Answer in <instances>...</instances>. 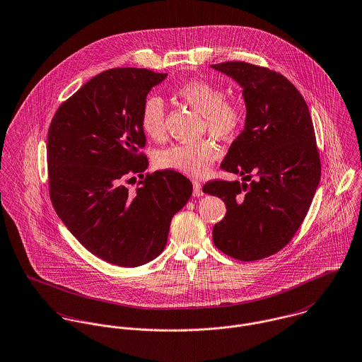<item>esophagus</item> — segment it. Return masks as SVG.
<instances>
[{
	"instance_id": "34e87169",
	"label": "esophagus",
	"mask_w": 362,
	"mask_h": 362,
	"mask_svg": "<svg viewBox=\"0 0 362 362\" xmlns=\"http://www.w3.org/2000/svg\"><path fill=\"white\" fill-rule=\"evenodd\" d=\"M192 185H194V197H202L204 195V191H202V185L201 182L198 181H192Z\"/></svg>"
}]
</instances>
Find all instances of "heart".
I'll return each mask as SVG.
<instances>
[{
  "instance_id": "1",
  "label": "heart",
  "mask_w": 362,
  "mask_h": 362,
  "mask_svg": "<svg viewBox=\"0 0 362 362\" xmlns=\"http://www.w3.org/2000/svg\"><path fill=\"white\" fill-rule=\"evenodd\" d=\"M177 96L202 114L204 127L214 136L227 139L235 135L243 124V110L238 104L224 99L221 88L205 81H189L177 89ZM165 107L161 98L152 95L141 108V127L146 136L158 141L164 136ZM220 156L217 145L210 139L194 144H175L158 151L155 164L191 177H201L210 170Z\"/></svg>"
}]
</instances>
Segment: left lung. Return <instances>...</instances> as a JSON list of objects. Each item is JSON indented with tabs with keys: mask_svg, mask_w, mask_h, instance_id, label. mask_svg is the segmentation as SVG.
<instances>
[{
	"mask_svg": "<svg viewBox=\"0 0 362 362\" xmlns=\"http://www.w3.org/2000/svg\"><path fill=\"white\" fill-rule=\"evenodd\" d=\"M211 68L243 88L247 108L244 131L221 163L244 182L217 180L204 187L227 209L213 227V243L238 260L267 258L294 237L320 180L310 110L297 88L274 71L241 61Z\"/></svg>",
	"mask_w": 362,
	"mask_h": 362,
	"instance_id": "8db88e82",
	"label": "left lung"
}]
</instances>
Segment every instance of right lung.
<instances>
[{"mask_svg": "<svg viewBox=\"0 0 362 362\" xmlns=\"http://www.w3.org/2000/svg\"><path fill=\"white\" fill-rule=\"evenodd\" d=\"M167 74L114 68L61 104L47 136L52 206L72 235L108 263L135 267L157 258L192 182L171 170L144 175L149 161L141 108ZM138 173L136 192L124 182Z\"/></svg>", "mask_w": 362, "mask_h": 362, "instance_id": "obj_1", "label": "right lung"}]
</instances>
